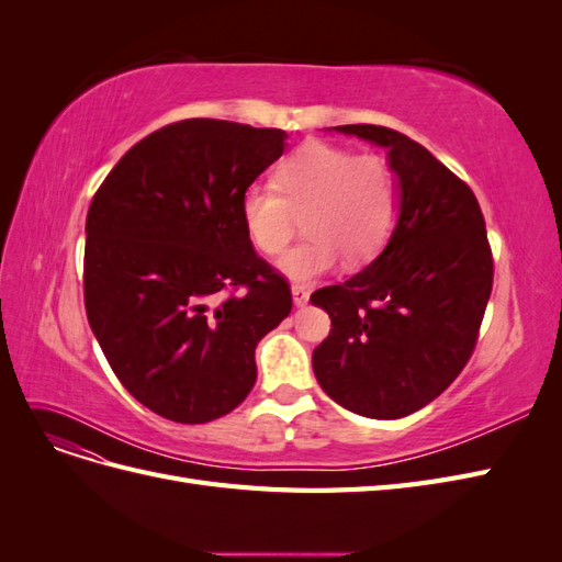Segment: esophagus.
Wrapping results in <instances>:
<instances>
[{"label": "esophagus", "instance_id": "esophagus-1", "mask_svg": "<svg viewBox=\"0 0 562 562\" xmlns=\"http://www.w3.org/2000/svg\"><path fill=\"white\" fill-rule=\"evenodd\" d=\"M293 302L297 304V307H304V304L310 302V288L293 285Z\"/></svg>", "mask_w": 562, "mask_h": 562}]
</instances>
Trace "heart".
<instances>
[{"label":"heart","mask_w":562,"mask_h":562,"mask_svg":"<svg viewBox=\"0 0 562 562\" xmlns=\"http://www.w3.org/2000/svg\"><path fill=\"white\" fill-rule=\"evenodd\" d=\"M239 211L250 244L267 258L291 246L302 215L307 236L279 267L307 283L342 258L351 267L378 258L398 225L401 182L384 157L310 140L277 164L271 187H248Z\"/></svg>","instance_id":"1"}]
</instances>
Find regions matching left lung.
Instances as JSON below:
<instances>
[{
  "label": "left lung",
  "mask_w": 562,
  "mask_h": 562,
  "mask_svg": "<svg viewBox=\"0 0 562 562\" xmlns=\"http://www.w3.org/2000/svg\"><path fill=\"white\" fill-rule=\"evenodd\" d=\"M335 128L389 149L401 215L363 271L312 295L333 326L314 349V375L347 411L398 419L443 394L469 363L495 260L479 199L427 147L386 126Z\"/></svg>",
  "instance_id": "8db88e82"
}]
</instances>
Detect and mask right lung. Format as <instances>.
<instances>
[{"instance_id":"1","label":"right lung","mask_w":562,"mask_h":562,"mask_svg":"<svg viewBox=\"0 0 562 562\" xmlns=\"http://www.w3.org/2000/svg\"><path fill=\"white\" fill-rule=\"evenodd\" d=\"M283 140L281 128L184 119L133 145L91 201L89 326L116 380L166 419L203 424L244 403L255 347L293 310L239 211Z\"/></svg>"}]
</instances>
